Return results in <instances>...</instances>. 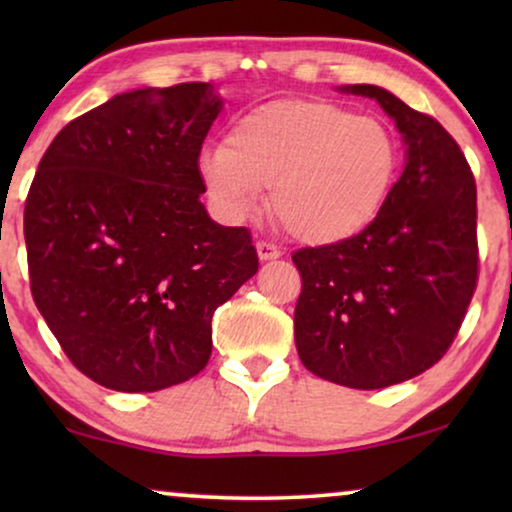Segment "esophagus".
I'll return each instance as SVG.
<instances>
[{
    "label": "esophagus",
    "instance_id": "34e87169",
    "mask_svg": "<svg viewBox=\"0 0 512 512\" xmlns=\"http://www.w3.org/2000/svg\"><path fill=\"white\" fill-rule=\"evenodd\" d=\"M256 251H258V258H261V261H275V258L282 256V249L275 247L272 242H265V240L256 242Z\"/></svg>",
    "mask_w": 512,
    "mask_h": 512
}]
</instances>
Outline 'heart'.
Masks as SVG:
<instances>
[{
  "label": "heart",
  "instance_id": "1",
  "mask_svg": "<svg viewBox=\"0 0 512 512\" xmlns=\"http://www.w3.org/2000/svg\"><path fill=\"white\" fill-rule=\"evenodd\" d=\"M198 172L228 219H244L272 188L270 205L289 235L331 244L380 214L398 172L387 125L331 102L277 100L230 125L226 144L205 146Z\"/></svg>",
  "mask_w": 512,
  "mask_h": 512
}]
</instances>
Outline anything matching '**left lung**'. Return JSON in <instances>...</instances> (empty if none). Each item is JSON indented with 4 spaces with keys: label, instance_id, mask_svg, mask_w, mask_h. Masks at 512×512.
<instances>
[{
    "label": "left lung",
    "instance_id": "8db88e82",
    "mask_svg": "<svg viewBox=\"0 0 512 512\" xmlns=\"http://www.w3.org/2000/svg\"><path fill=\"white\" fill-rule=\"evenodd\" d=\"M408 163L361 233L293 254L303 279L293 333L303 366L352 389L422 375L457 338L478 286V202L471 165L436 118L377 86Z\"/></svg>",
    "mask_w": 512,
    "mask_h": 512
}]
</instances>
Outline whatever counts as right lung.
Listing matches in <instances>:
<instances>
[{
	"label": "right lung",
	"mask_w": 512,
	"mask_h": 512,
	"mask_svg": "<svg viewBox=\"0 0 512 512\" xmlns=\"http://www.w3.org/2000/svg\"><path fill=\"white\" fill-rule=\"evenodd\" d=\"M221 111L212 83L111 97L74 118L25 200L30 289L67 359L137 394L191 380L212 317L258 270L247 228L209 219L198 156Z\"/></svg>",
	"instance_id": "right-lung-1"
}]
</instances>
